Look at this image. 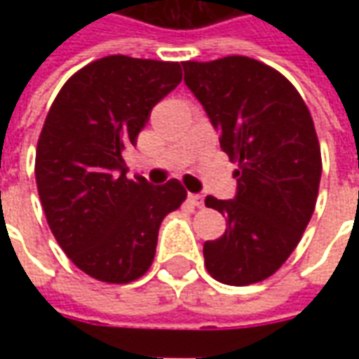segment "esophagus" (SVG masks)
<instances>
[{
    "label": "esophagus",
    "mask_w": 359,
    "mask_h": 359,
    "mask_svg": "<svg viewBox=\"0 0 359 359\" xmlns=\"http://www.w3.org/2000/svg\"><path fill=\"white\" fill-rule=\"evenodd\" d=\"M188 200H190V203L196 205V208H202L203 205V198L200 194H188Z\"/></svg>",
    "instance_id": "34e87169"
}]
</instances>
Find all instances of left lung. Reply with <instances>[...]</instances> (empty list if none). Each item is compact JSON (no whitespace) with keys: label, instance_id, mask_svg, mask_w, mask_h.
<instances>
[{"label":"left lung","instance_id":"left-lung-1","mask_svg":"<svg viewBox=\"0 0 359 359\" xmlns=\"http://www.w3.org/2000/svg\"><path fill=\"white\" fill-rule=\"evenodd\" d=\"M184 82L202 103L234 171L233 200L205 198L226 217L225 234L203 244L219 283L246 286L285 264L313 215L321 180L316 126L283 74L244 55L187 61Z\"/></svg>","mask_w":359,"mask_h":359}]
</instances>
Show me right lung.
<instances>
[{
	"label": "right lung",
	"mask_w": 359,
	"mask_h": 359,
	"mask_svg": "<svg viewBox=\"0 0 359 359\" xmlns=\"http://www.w3.org/2000/svg\"><path fill=\"white\" fill-rule=\"evenodd\" d=\"M180 81V63L109 55L74 73L51 103L36 148L38 194L59 246L97 280L142 277L161 221L187 200L177 179L128 180L123 159Z\"/></svg>",
	"instance_id": "1"
}]
</instances>
